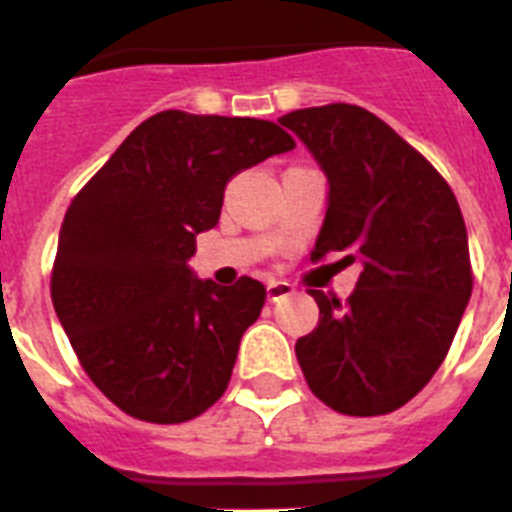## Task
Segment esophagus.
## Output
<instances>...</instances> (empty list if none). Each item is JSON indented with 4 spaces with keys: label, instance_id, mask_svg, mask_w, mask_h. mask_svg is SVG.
I'll return each instance as SVG.
<instances>
[{
    "label": "esophagus",
    "instance_id": "esophagus-1",
    "mask_svg": "<svg viewBox=\"0 0 512 512\" xmlns=\"http://www.w3.org/2000/svg\"><path fill=\"white\" fill-rule=\"evenodd\" d=\"M289 294H294V284H289V281H270L268 284L270 302H278V299L289 297Z\"/></svg>",
    "mask_w": 512,
    "mask_h": 512
}]
</instances>
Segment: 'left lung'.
<instances>
[{
	"label": "left lung",
	"mask_w": 512,
	"mask_h": 512,
	"mask_svg": "<svg viewBox=\"0 0 512 512\" xmlns=\"http://www.w3.org/2000/svg\"><path fill=\"white\" fill-rule=\"evenodd\" d=\"M278 123L328 178L313 260L350 252L342 263H363L347 302L307 292L321 318L297 339L299 368L336 413H392L429 384L471 299L458 199L418 149L363 107H307Z\"/></svg>",
	"instance_id": "obj_1"
}]
</instances>
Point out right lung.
<instances>
[{
	"instance_id": "obj_1",
	"label": "right lung",
	"mask_w": 512,
	"mask_h": 512,
	"mask_svg": "<svg viewBox=\"0 0 512 512\" xmlns=\"http://www.w3.org/2000/svg\"><path fill=\"white\" fill-rule=\"evenodd\" d=\"M289 149L294 139L270 120L165 110L73 197L52 305L83 371L123 413L184 423L223 397L265 286L202 281L189 257L218 223L228 181Z\"/></svg>"
}]
</instances>
